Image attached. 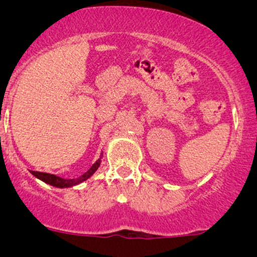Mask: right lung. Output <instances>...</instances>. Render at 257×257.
Masks as SVG:
<instances>
[{"mask_svg": "<svg viewBox=\"0 0 257 257\" xmlns=\"http://www.w3.org/2000/svg\"><path fill=\"white\" fill-rule=\"evenodd\" d=\"M99 165H100V159H98L97 162H95L94 164H93L92 167H90V169L88 170L87 173H84V174H83L82 177L78 178V179H63V178L56 177V175L48 174V173L33 172V170H31V173H32V174L35 175L36 178L41 179V180L45 181V183L49 184V185L56 186V188H68V186L77 185V184L82 183V181L87 180L88 178L92 177V175L94 174L95 170L98 169V167H99Z\"/></svg>", "mask_w": 257, "mask_h": 257, "instance_id": "right-lung-1", "label": "right lung"}]
</instances>
